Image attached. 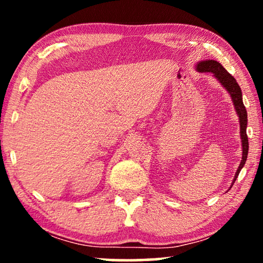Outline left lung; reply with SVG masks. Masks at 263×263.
<instances>
[{
	"instance_id": "8db88e82",
	"label": "left lung",
	"mask_w": 263,
	"mask_h": 263,
	"mask_svg": "<svg viewBox=\"0 0 263 263\" xmlns=\"http://www.w3.org/2000/svg\"><path fill=\"white\" fill-rule=\"evenodd\" d=\"M195 69L199 71H207V73H212L214 75V78L219 81V84H220L222 87L228 91L230 97H231L236 114L237 116H238L240 141H242V160H240L239 166L237 168L235 177H233V181L231 183V186H232L237 177H238L240 170L243 168L244 164H246L247 157H248V149H249V142H248V136H247L248 114H247L246 106H244L243 104L242 91H240V87L239 85L237 84L236 79L233 78L231 74H229V71L215 60L200 61V62H197L195 64ZM231 186H230V188H231Z\"/></svg>"
}]
</instances>
